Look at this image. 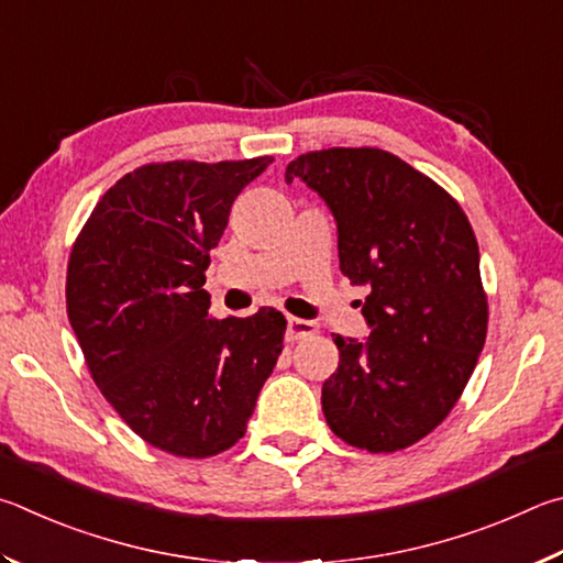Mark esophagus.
<instances>
[{
	"instance_id": "esophagus-1",
	"label": "esophagus",
	"mask_w": 563,
	"mask_h": 563,
	"mask_svg": "<svg viewBox=\"0 0 563 563\" xmlns=\"http://www.w3.org/2000/svg\"><path fill=\"white\" fill-rule=\"evenodd\" d=\"M313 333H317V323L303 321V319H297V317H289V323H287V339L289 341L307 339V336H313Z\"/></svg>"
}]
</instances>
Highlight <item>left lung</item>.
Instances as JSON below:
<instances>
[{
  "label": "left lung",
  "instance_id": "obj_1",
  "mask_svg": "<svg viewBox=\"0 0 563 563\" xmlns=\"http://www.w3.org/2000/svg\"><path fill=\"white\" fill-rule=\"evenodd\" d=\"M284 180L327 202L341 272L366 289L371 333L336 336L339 368L321 388L329 428L368 452L408 448L455 408L485 346L475 232L440 185L378 147L299 155Z\"/></svg>",
  "mask_w": 563,
  "mask_h": 563
}]
</instances>
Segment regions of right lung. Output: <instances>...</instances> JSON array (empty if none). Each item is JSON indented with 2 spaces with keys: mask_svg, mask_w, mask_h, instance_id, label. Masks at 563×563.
<instances>
[{
  "mask_svg": "<svg viewBox=\"0 0 563 563\" xmlns=\"http://www.w3.org/2000/svg\"><path fill=\"white\" fill-rule=\"evenodd\" d=\"M272 161L137 167L98 200L68 260L66 311L96 386L135 435L177 457L244 435L284 349L279 311L217 321L202 289L232 202Z\"/></svg>",
  "mask_w": 563,
  "mask_h": 563,
  "instance_id": "add662e5",
  "label": "right lung"
}]
</instances>
